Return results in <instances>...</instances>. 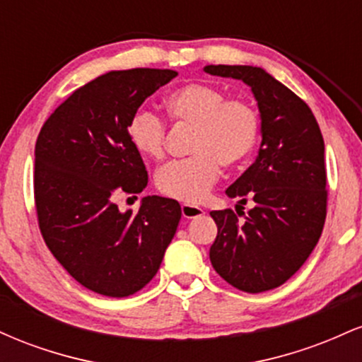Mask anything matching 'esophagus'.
<instances>
[{"instance_id":"esophagus-1","label":"esophagus","mask_w":362,"mask_h":362,"mask_svg":"<svg viewBox=\"0 0 362 362\" xmlns=\"http://www.w3.org/2000/svg\"><path fill=\"white\" fill-rule=\"evenodd\" d=\"M204 214V209L199 206L194 204H182V216L185 219H192V218H199V216Z\"/></svg>"}]
</instances>
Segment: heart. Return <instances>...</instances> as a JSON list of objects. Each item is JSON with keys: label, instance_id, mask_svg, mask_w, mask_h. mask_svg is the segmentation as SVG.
Listing matches in <instances>:
<instances>
[{"label": "heart", "instance_id": "obj_1", "mask_svg": "<svg viewBox=\"0 0 362 362\" xmlns=\"http://www.w3.org/2000/svg\"><path fill=\"white\" fill-rule=\"evenodd\" d=\"M165 109L177 124L192 127V156L158 170L156 189L167 197L199 202L209 194L224 168H235L252 155L260 138V114L243 97L226 98L221 88L187 83L165 98ZM129 141L143 156H165L167 126L153 112H138L127 126Z\"/></svg>", "mask_w": 362, "mask_h": 362}]
</instances>
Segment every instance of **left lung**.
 Segmentation results:
<instances>
[{"mask_svg": "<svg viewBox=\"0 0 362 362\" xmlns=\"http://www.w3.org/2000/svg\"><path fill=\"white\" fill-rule=\"evenodd\" d=\"M204 71L242 80L259 105V156L226 189L253 207L245 219L231 209L211 211L218 236L209 259L233 288L264 293L300 271L317 247L327 216L325 144L310 107L262 68L211 64Z\"/></svg>", "mask_w": 362, "mask_h": 362, "instance_id": "1", "label": "left lung"}]
</instances>
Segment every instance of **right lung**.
I'll use <instances>...</instances> for the list:
<instances>
[{"label":"right lung","mask_w":362,"mask_h":362,"mask_svg":"<svg viewBox=\"0 0 362 362\" xmlns=\"http://www.w3.org/2000/svg\"><path fill=\"white\" fill-rule=\"evenodd\" d=\"M172 69L110 71L74 90L44 122L35 143L34 194L40 233L81 286L126 298L155 277L180 221V204L148 195L136 214L120 194H139L148 172L127 126Z\"/></svg>","instance_id":"add662e5"}]
</instances>
